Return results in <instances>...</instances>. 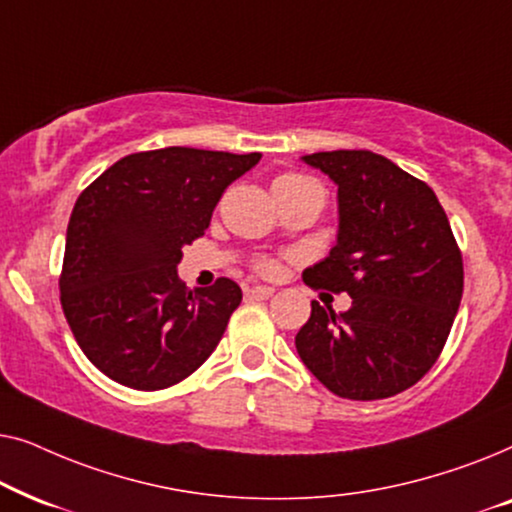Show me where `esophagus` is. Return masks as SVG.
<instances>
[{
  "instance_id": "1",
  "label": "esophagus",
  "mask_w": 512,
  "mask_h": 512,
  "mask_svg": "<svg viewBox=\"0 0 512 512\" xmlns=\"http://www.w3.org/2000/svg\"><path fill=\"white\" fill-rule=\"evenodd\" d=\"M272 293H275V289H272V286H251V289H247V298H251V300H268V298H272Z\"/></svg>"
}]
</instances>
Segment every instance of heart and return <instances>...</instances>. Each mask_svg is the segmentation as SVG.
<instances>
[{
  "label": "heart",
  "mask_w": 512,
  "mask_h": 512,
  "mask_svg": "<svg viewBox=\"0 0 512 512\" xmlns=\"http://www.w3.org/2000/svg\"><path fill=\"white\" fill-rule=\"evenodd\" d=\"M307 177H300V174H279L275 179V184H296V181H305ZM258 272H263V275H275L277 272V261H272V258H261V261L256 263Z\"/></svg>",
  "instance_id": "b5f03b06"
}]
</instances>
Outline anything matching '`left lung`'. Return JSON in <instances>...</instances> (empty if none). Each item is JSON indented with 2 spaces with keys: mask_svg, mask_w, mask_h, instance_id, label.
<instances>
[{
  "mask_svg": "<svg viewBox=\"0 0 512 512\" xmlns=\"http://www.w3.org/2000/svg\"><path fill=\"white\" fill-rule=\"evenodd\" d=\"M303 163L338 186L335 247L303 279L349 293L352 307L335 314L312 300L298 356L340 398L401 394L443 352L464 291L445 209L424 181L373 151H321Z\"/></svg>",
  "mask_w": 512,
  "mask_h": 512,
  "instance_id": "left-lung-1",
  "label": "left lung"
}]
</instances>
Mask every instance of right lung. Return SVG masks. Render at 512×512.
Listing matches in <instances>:
<instances>
[{
    "instance_id": "1",
    "label": "right lung",
    "mask_w": 512,
    "mask_h": 512,
    "mask_svg": "<svg viewBox=\"0 0 512 512\" xmlns=\"http://www.w3.org/2000/svg\"><path fill=\"white\" fill-rule=\"evenodd\" d=\"M261 153L167 146L125 156L79 195L69 216L60 300L76 342L123 387L167 389L219 345L242 300L233 279L181 284L186 244Z\"/></svg>"
}]
</instances>
